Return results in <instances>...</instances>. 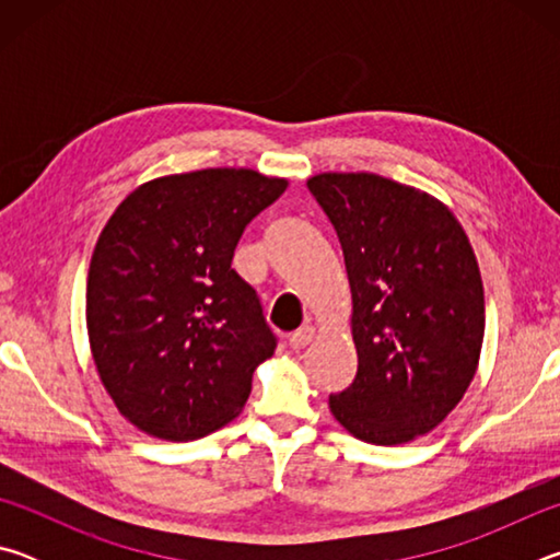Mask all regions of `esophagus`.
Instances as JSON below:
<instances>
[{"mask_svg":"<svg viewBox=\"0 0 560 560\" xmlns=\"http://www.w3.org/2000/svg\"><path fill=\"white\" fill-rule=\"evenodd\" d=\"M311 340H314V328L311 326H303V328H299L296 334H293L291 338H289V346L293 348V350H301V348H306Z\"/></svg>","mask_w":560,"mask_h":560,"instance_id":"esophagus-1","label":"esophagus"}]
</instances>
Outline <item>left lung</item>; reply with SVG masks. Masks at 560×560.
I'll return each instance as SVG.
<instances>
[{
  "label": "left lung",
  "mask_w": 560,
  "mask_h": 560,
  "mask_svg": "<svg viewBox=\"0 0 560 560\" xmlns=\"http://www.w3.org/2000/svg\"><path fill=\"white\" fill-rule=\"evenodd\" d=\"M308 189L334 224L350 283L355 381L328 407L353 438L405 444L467 393L485 340V287L457 217L375 173H320Z\"/></svg>",
  "instance_id": "8db88e82"
}]
</instances>
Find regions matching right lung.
Returning <instances> with one entry per match:
<instances>
[{"instance_id": "right-lung-1", "label": "right lung", "mask_w": 560, "mask_h": 560, "mask_svg": "<svg viewBox=\"0 0 560 560\" xmlns=\"http://www.w3.org/2000/svg\"><path fill=\"white\" fill-rule=\"evenodd\" d=\"M289 187L246 167L165 175L103 226L86 283L93 363L118 412L150 438H205L242 412L277 338L232 269L246 224Z\"/></svg>"}]
</instances>
